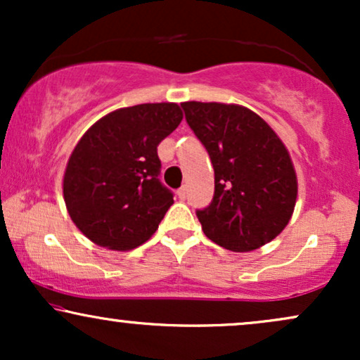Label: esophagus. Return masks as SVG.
<instances>
[{
    "mask_svg": "<svg viewBox=\"0 0 360 360\" xmlns=\"http://www.w3.org/2000/svg\"><path fill=\"white\" fill-rule=\"evenodd\" d=\"M177 198H179V200H184V198H186V186H181V188L177 189Z\"/></svg>",
    "mask_w": 360,
    "mask_h": 360,
    "instance_id": "1",
    "label": "esophagus"
}]
</instances>
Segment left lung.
<instances>
[{
    "instance_id": "left-lung-1",
    "label": "left lung",
    "mask_w": 360,
    "mask_h": 360,
    "mask_svg": "<svg viewBox=\"0 0 360 360\" xmlns=\"http://www.w3.org/2000/svg\"><path fill=\"white\" fill-rule=\"evenodd\" d=\"M181 106L214 169L212 205L196 212L206 237L232 252L274 240L291 220L298 198V177L283 140L242 105L186 101Z\"/></svg>"
}]
</instances>
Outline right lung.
Wrapping results in <instances>:
<instances>
[{
	"label": "right lung",
	"instance_id": "obj_1",
	"mask_svg": "<svg viewBox=\"0 0 360 360\" xmlns=\"http://www.w3.org/2000/svg\"><path fill=\"white\" fill-rule=\"evenodd\" d=\"M181 120L177 103H143L111 111L86 130L68 160L62 193L91 242L125 252L155 233L174 203L159 181L157 146Z\"/></svg>",
	"mask_w": 360,
	"mask_h": 360
}]
</instances>
